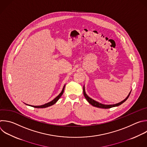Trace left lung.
<instances>
[{"label":"left lung","instance_id":"obj_1","mask_svg":"<svg viewBox=\"0 0 147 147\" xmlns=\"http://www.w3.org/2000/svg\"><path fill=\"white\" fill-rule=\"evenodd\" d=\"M131 90H130V92H129V94L127 95V96L126 97V98L122 100V102H119V103H116V104H114V105H104V104H102V103H100L98 102H97L93 99H92V98H90V97H89L87 94L85 92V86L84 85V88H83V93H84V95L85 96V97L86 98V100L88 102V103L89 104H90L92 106H94V107H98V108H101V109H110V108H111V107H117L121 105H122L123 103H124L129 97L130 94V92H131Z\"/></svg>","mask_w":147,"mask_h":147}]
</instances>
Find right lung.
Masks as SVG:
<instances>
[{"label":"right lung","mask_w":147,"mask_h":147,"mask_svg":"<svg viewBox=\"0 0 147 147\" xmlns=\"http://www.w3.org/2000/svg\"><path fill=\"white\" fill-rule=\"evenodd\" d=\"M65 85H64V86H63V89H62V90L61 92L59 94V95L57 96L54 100H53L51 101L50 102H48V103H45V104L42 105H41V106H31V105H27V104H26V105H28V106H31V107H34V108H38V109H39V108H40H40H41V109H42V108H46V107H50V106H52V105L55 104V103L57 102V101L59 99V98L61 97V96L62 95V94L63 93Z\"/></svg>","instance_id":"right-lung-1"}]
</instances>
